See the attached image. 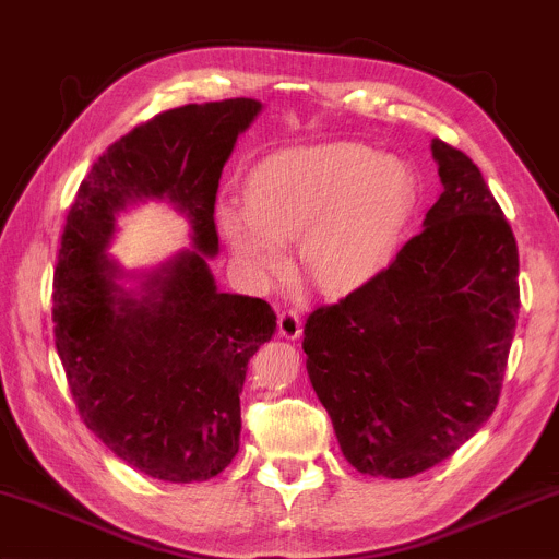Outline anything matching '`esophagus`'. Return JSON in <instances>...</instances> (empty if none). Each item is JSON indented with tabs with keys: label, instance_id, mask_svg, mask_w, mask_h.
<instances>
[{
	"label": "esophagus",
	"instance_id": "esophagus-1",
	"mask_svg": "<svg viewBox=\"0 0 559 559\" xmlns=\"http://www.w3.org/2000/svg\"><path fill=\"white\" fill-rule=\"evenodd\" d=\"M278 333L281 338L285 341H297L302 335V323L300 317H297V311L293 309H285L278 314Z\"/></svg>",
	"mask_w": 559,
	"mask_h": 559
}]
</instances>
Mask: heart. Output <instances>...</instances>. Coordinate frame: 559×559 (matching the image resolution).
<instances>
[{"mask_svg":"<svg viewBox=\"0 0 559 559\" xmlns=\"http://www.w3.org/2000/svg\"><path fill=\"white\" fill-rule=\"evenodd\" d=\"M417 200V174L405 159L341 140L259 162L248 178V204L221 202L216 224L250 276H276L285 266L283 242L300 238L309 281L347 295L391 266Z\"/></svg>","mask_w":559,"mask_h":559,"instance_id":"obj_1","label":"heart"}]
</instances>
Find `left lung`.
I'll list each match as a JSON object with an SVG mask.
<instances>
[{"label":"left lung","mask_w":559,"mask_h":559,"mask_svg":"<svg viewBox=\"0 0 559 559\" xmlns=\"http://www.w3.org/2000/svg\"><path fill=\"white\" fill-rule=\"evenodd\" d=\"M443 192L373 283L311 311L307 373L357 472L409 478L498 405L519 314V254L478 166L431 140Z\"/></svg>","instance_id":"left-lung-1"}]
</instances>
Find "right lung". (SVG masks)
I'll list each match as a JSON object with an SVG mask.
<instances>
[{
  "label": "right lung",
  "mask_w": 559,
  "mask_h": 559,
  "mask_svg": "<svg viewBox=\"0 0 559 559\" xmlns=\"http://www.w3.org/2000/svg\"><path fill=\"white\" fill-rule=\"evenodd\" d=\"M262 102L168 109L90 168L63 226L55 343L85 426L116 457L168 484L206 481L240 448L248 361L276 331L264 300L216 288L221 171ZM164 201L189 221L191 248L150 270L108 254L121 213Z\"/></svg>",
  "instance_id": "add662e5"
}]
</instances>
